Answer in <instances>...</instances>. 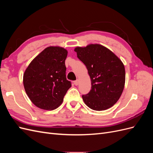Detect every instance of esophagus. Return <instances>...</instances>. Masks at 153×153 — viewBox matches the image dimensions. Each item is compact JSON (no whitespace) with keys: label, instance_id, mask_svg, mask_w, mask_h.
Returning <instances> with one entry per match:
<instances>
[{"label":"esophagus","instance_id":"1","mask_svg":"<svg viewBox=\"0 0 153 153\" xmlns=\"http://www.w3.org/2000/svg\"><path fill=\"white\" fill-rule=\"evenodd\" d=\"M74 84H75V85H78V84H79V81H78V80H75V82H74Z\"/></svg>","mask_w":153,"mask_h":153}]
</instances>
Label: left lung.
I'll return each mask as SVG.
<instances>
[{"label":"left lung","instance_id":"obj_1","mask_svg":"<svg viewBox=\"0 0 153 153\" xmlns=\"http://www.w3.org/2000/svg\"><path fill=\"white\" fill-rule=\"evenodd\" d=\"M77 57L88 70L91 89L82 99L90 108L108 109L121 97L125 84V68L121 59L112 51L99 44L75 48Z\"/></svg>","mask_w":153,"mask_h":153}]
</instances>
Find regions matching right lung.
I'll use <instances>...</instances> for the list:
<instances>
[{"label":"right lung","mask_w":153,"mask_h":153,"mask_svg":"<svg viewBox=\"0 0 153 153\" xmlns=\"http://www.w3.org/2000/svg\"><path fill=\"white\" fill-rule=\"evenodd\" d=\"M68 51L48 47L32 60L23 78L25 91L37 107L47 110L58 108L71 87L66 79L65 60Z\"/></svg>","instance_id":"obj_1"}]
</instances>
